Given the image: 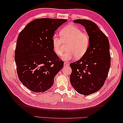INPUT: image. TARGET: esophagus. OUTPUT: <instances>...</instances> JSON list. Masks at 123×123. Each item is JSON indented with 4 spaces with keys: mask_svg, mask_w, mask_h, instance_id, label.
<instances>
[{
    "mask_svg": "<svg viewBox=\"0 0 123 123\" xmlns=\"http://www.w3.org/2000/svg\"><path fill=\"white\" fill-rule=\"evenodd\" d=\"M69 66V64H68V63L66 62H64V66L66 67V66Z\"/></svg>",
    "mask_w": 123,
    "mask_h": 123,
    "instance_id": "obj_1",
    "label": "esophagus"
}]
</instances>
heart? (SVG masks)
Returning a JSON list of instances; mask_svg holds the SVG:
<instances>
[{"label": "heart", "mask_w": 123, "mask_h": 123, "mask_svg": "<svg viewBox=\"0 0 123 123\" xmlns=\"http://www.w3.org/2000/svg\"><path fill=\"white\" fill-rule=\"evenodd\" d=\"M59 35L61 37L56 35L53 36L52 45L55 52L60 56L64 52L63 43H69L67 47L68 51L62 56L64 60L69 61L75 57L80 58L87 53L90 45V38L76 26H66L62 29Z\"/></svg>", "instance_id": "heart-1"}]
</instances>
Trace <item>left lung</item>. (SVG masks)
<instances>
[{
  "label": "left lung",
  "mask_w": 123,
  "mask_h": 123,
  "mask_svg": "<svg viewBox=\"0 0 123 123\" xmlns=\"http://www.w3.org/2000/svg\"><path fill=\"white\" fill-rule=\"evenodd\" d=\"M85 27L90 38L87 53L79 61L70 64V83L80 94L88 95L100 90L108 75L111 65L110 44L106 35L92 21L75 19Z\"/></svg>",
  "instance_id": "left-lung-1"
}]
</instances>
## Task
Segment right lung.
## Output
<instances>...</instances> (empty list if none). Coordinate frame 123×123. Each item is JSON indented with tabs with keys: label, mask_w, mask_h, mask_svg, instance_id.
Wrapping results in <instances>:
<instances>
[{
	"label": "right lung",
	"mask_w": 123,
	"mask_h": 123,
	"mask_svg": "<svg viewBox=\"0 0 123 123\" xmlns=\"http://www.w3.org/2000/svg\"><path fill=\"white\" fill-rule=\"evenodd\" d=\"M67 20L36 19L18 35L15 51L17 75L23 85L33 92L49 89L64 66V62L54 51L52 37L54 32Z\"/></svg>",
	"instance_id": "right-lung-1"
}]
</instances>
